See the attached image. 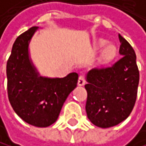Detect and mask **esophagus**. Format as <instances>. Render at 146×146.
I'll return each mask as SVG.
<instances>
[{
    "label": "esophagus",
    "mask_w": 146,
    "mask_h": 146,
    "mask_svg": "<svg viewBox=\"0 0 146 146\" xmlns=\"http://www.w3.org/2000/svg\"><path fill=\"white\" fill-rule=\"evenodd\" d=\"M85 83H86L85 76L80 75V76H79V78H78V86H84V85H85Z\"/></svg>",
    "instance_id": "1"
}]
</instances>
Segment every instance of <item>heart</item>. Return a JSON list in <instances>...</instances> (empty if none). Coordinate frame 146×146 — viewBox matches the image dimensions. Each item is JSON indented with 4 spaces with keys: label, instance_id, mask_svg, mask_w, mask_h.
Returning <instances> with one entry per match:
<instances>
[{
    "label": "heart",
    "instance_id": "1",
    "mask_svg": "<svg viewBox=\"0 0 146 146\" xmlns=\"http://www.w3.org/2000/svg\"><path fill=\"white\" fill-rule=\"evenodd\" d=\"M106 44V42L104 41H101L100 42V47H102ZM116 49L113 45H109L108 47H106V49L104 52V60H109L113 57V55L115 54Z\"/></svg>",
    "mask_w": 146,
    "mask_h": 146
}]
</instances>
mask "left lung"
<instances>
[{
    "mask_svg": "<svg viewBox=\"0 0 146 146\" xmlns=\"http://www.w3.org/2000/svg\"><path fill=\"white\" fill-rule=\"evenodd\" d=\"M120 59L110 67L94 68L87 73L86 111L99 127H111L125 120L137 96L139 70L133 47L119 35Z\"/></svg>",
    "mask_w": 146,
    "mask_h": 146,
    "instance_id": "8db88e82",
    "label": "left lung"
}]
</instances>
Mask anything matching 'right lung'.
<instances>
[{
	"instance_id": "add662e5",
	"label": "right lung",
	"mask_w": 146,
	"mask_h": 146,
	"mask_svg": "<svg viewBox=\"0 0 146 146\" xmlns=\"http://www.w3.org/2000/svg\"><path fill=\"white\" fill-rule=\"evenodd\" d=\"M37 27L17 37L7 61V92L14 111L27 123L46 127L57 120L68 94L77 86L78 73L62 78L39 77L28 57V44Z\"/></svg>"
}]
</instances>
